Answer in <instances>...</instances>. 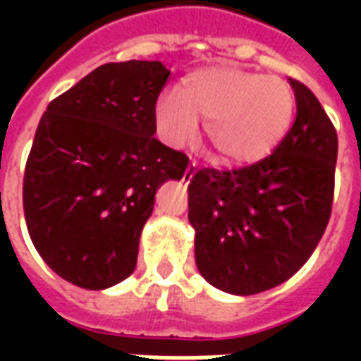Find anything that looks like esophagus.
Returning a JSON list of instances; mask_svg holds the SVG:
<instances>
[{"instance_id": "obj_1", "label": "esophagus", "mask_w": 361, "mask_h": 361, "mask_svg": "<svg viewBox=\"0 0 361 361\" xmlns=\"http://www.w3.org/2000/svg\"><path fill=\"white\" fill-rule=\"evenodd\" d=\"M193 176H195V164H193V166L189 164L188 170H185V173H183V181H188V183H189Z\"/></svg>"}]
</instances>
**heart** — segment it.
<instances>
[{
    "mask_svg": "<svg viewBox=\"0 0 361 361\" xmlns=\"http://www.w3.org/2000/svg\"><path fill=\"white\" fill-rule=\"evenodd\" d=\"M295 114L294 89L280 77L240 67L195 69L176 94L157 104L158 131L168 145L185 147L203 119L204 137L224 164H250L271 154Z\"/></svg>",
    "mask_w": 361,
    "mask_h": 361,
    "instance_id": "1",
    "label": "heart"
}]
</instances>
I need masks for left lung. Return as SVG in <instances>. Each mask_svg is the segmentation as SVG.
I'll use <instances>...</instances> for the list:
<instances>
[{
  "label": "left lung",
  "instance_id": "obj_1",
  "mask_svg": "<svg viewBox=\"0 0 361 361\" xmlns=\"http://www.w3.org/2000/svg\"><path fill=\"white\" fill-rule=\"evenodd\" d=\"M295 121L271 157L189 183L195 263L222 292L251 295L286 282L317 247L331 219L338 139L315 94L288 79Z\"/></svg>",
  "mask_w": 361,
  "mask_h": 361
}]
</instances>
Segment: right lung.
Listing matches in <instances>:
<instances>
[{"instance_id": "obj_1", "label": "right lung", "mask_w": 361, "mask_h": 361, "mask_svg": "<svg viewBox=\"0 0 361 361\" xmlns=\"http://www.w3.org/2000/svg\"><path fill=\"white\" fill-rule=\"evenodd\" d=\"M162 61H121L48 104L23 181L30 240L51 271L104 290L137 265L142 226L158 188L181 180L189 158L158 141Z\"/></svg>"}]
</instances>
